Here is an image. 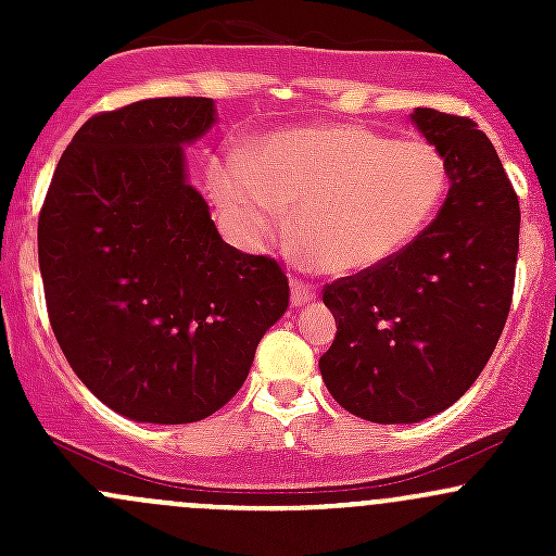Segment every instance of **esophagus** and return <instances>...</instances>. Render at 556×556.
<instances>
[{
    "label": "esophagus",
    "mask_w": 556,
    "mask_h": 556,
    "mask_svg": "<svg viewBox=\"0 0 556 556\" xmlns=\"http://www.w3.org/2000/svg\"><path fill=\"white\" fill-rule=\"evenodd\" d=\"M314 295H317V288H314V285L301 282V279H290V301H293V306L309 304Z\"/></svg>",
    "instance_id": "esophagus-1"
}]
</instances>
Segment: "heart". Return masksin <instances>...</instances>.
Wrapping results in <instances>:
<instances>
[{"label":"heart","mask_w":556,"mask_h":556,"mask_svg":"<svg viewBox=\"0 0 556 556\" xmlns=\"http://www.w3.org/2000/svg\"><path fill=\"white\" fill-rule=\"evenodd\" d=\"M210 185L250 242L279 231L282 210L293 206L301 261L328 274H366L428 228L450 188V166L422 139L339 123L271 134L247 161H220Z\"/></svg>","instance_id":"obj_1"}]
</instances>
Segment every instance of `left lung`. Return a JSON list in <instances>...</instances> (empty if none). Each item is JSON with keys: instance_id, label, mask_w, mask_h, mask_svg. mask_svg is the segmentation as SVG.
<instances>
[{"instance_id": "obj_1", "label": "left lung", "mask_w": 556, "mask_h": 556, "mask_svg": "<svg viewBox=\"0 0 556 556\" xmlns=\"http://www.w3.org/2000/svg\"><path fill=\"white\" fill-rule=\"evenodd\" d=\"M412 121L450 166L444 206L384 266L323 288L336 317L323 382L379 425L419 422L465 395L495 352L517 277L519 199L486 134L430 106Z\"/></svg>"}]
</instances>
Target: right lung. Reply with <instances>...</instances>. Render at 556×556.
Masks as SVG:
<instances>
[{"label": "right lung", "instance_id": "add662e5", "mask_svg": "<svg viewBox=\"0 0 556 556\" xmlns=\"http://www.w3.org/2000/svg\"><path fill=\"white\" fill-rule=\"evenodd\" d=\"M212 123L204 97L88 117L39 212V271L61 352L99 401L137 422H199L226 406L288 309L282 266L223 242L185 177L182 144Z\"/></svg>", "mask_w": 556, "mask_h": 556}]
</instances>
